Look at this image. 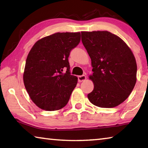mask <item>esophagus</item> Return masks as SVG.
I'll return each mask as SVG.
<instances>
[{"instance_id": "esophagus-1", "label": "esophagus", "mask_w": 148, "mask_h": 148, "mask_svg": "<svg viewBox=\"0 0 148 148\" xmlns=\"http://www.w3.org/2000/svg\"><path fill=\"white\" fill-rule=\"evenodd\" d=\"M86 79V76L85 75H82V76H77V80H78L79 82H84Z\"/></svg>"}]
</instances>
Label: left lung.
<instances>
[{
    "instance_id": "left-lung-1",
    "label": "left lung",
    "mask_w": 148,
    "mask_h": 148,
    "mask_svg": "<svg viewBox=\"0 0 148 148\" xmlns=\"http://www.w3.org/2000/svg\"><path fill=\"white\" fill-rule=\"evenodd\" d=\"M82 41L91 59L94 84L87 95L92 104L114 108L121 104L136 84L137 66L125 42L108 31L82 32ZM83 39H82V36Z\"/></svg>"
}]
</instances>
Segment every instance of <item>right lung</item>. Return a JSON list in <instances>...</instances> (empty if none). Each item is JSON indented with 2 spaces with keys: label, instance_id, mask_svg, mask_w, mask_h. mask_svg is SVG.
Segmentation results:
<instances>
[{
  "label": "right lung",
  "instance_id": "1",
  "mask_svg": "<svg viewBox=\"0 0 148 148\" xmlns=\"http://www.w3.org/2000/svg\"><path fill=\"white\" fill-rule=\"evenodd\" d=\"M80 39V32H57L32 46L23 82L30 98L40 108L54 111L68 103L77 82V77L71 74L69 57Z\"/></svg>",
  "mask_w": 148,
  "mask_h": 148
}]
</instances>
